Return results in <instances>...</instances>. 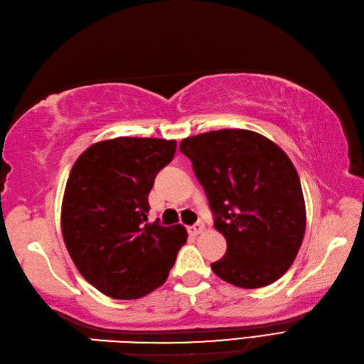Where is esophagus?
Masks as SVG:
<instances>
[{
	"mask_svg": "<svg viewBox=\"0 0 364 364\" xmlns=\"http://www.w3.org/2000/svg\"><path fill=\"white\" fill-rule=\"evenodd\" d=\"M188 230H189L191 235H200L201 232L204 230V225H203V223H195V225L191 226Z\"/></svg>",
	"mask_w": 364,
	"mask_h": 364,
	"instance_id": "34e87169",
	"label": "esophagus"
}]
</instances>
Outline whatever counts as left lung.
Segmentation results:
<instances>
[{
  "label": "left lung",
  "instance_id": "8db88e82",
  "mask_svg": "<svg viewBox=\"0 0 364 364\" xmlns=\"http://www.w3.org/2000/svg\"><path fill=\"white\" fill-rule=\"evenodd\" d=\"M180 151L192 161L213 226L228 241L212 271L243 289L283 277L306 230L300 176L283 149L252 130L221 129L184 138Z\"/></svg>",
  "mask_w": 364,
  "mask_h": 364
}]
</instances>
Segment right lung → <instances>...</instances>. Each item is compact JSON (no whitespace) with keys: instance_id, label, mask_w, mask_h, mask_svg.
I'll return each mask as SVG.
<instances>
[{"instance_id":"right-lung-1","label":"right lung","mask_w":364,"mask_h":364,"mask_svg":"<svg viewBox=\"0 0 364 364\" xmlns=\"http://www.w3.org/2000/svg\"><path fill=\"white\" fill-rule=\"evenodd\" d=\"M175 151V139L118 136L92 144L73 164L61 232L72 262L101 294L117 300L151 294L188 240L181 225L147 223L149 192Z\"/></svg>"}]
</instances>
